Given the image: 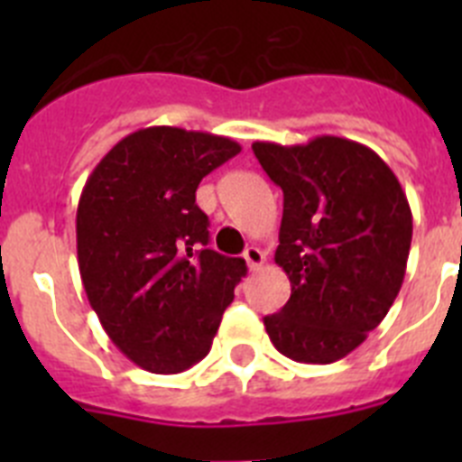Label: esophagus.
Instances as JSON below:
<instances>
[{
    "instance_id": "obj_1",
    "label": "esophagus",
    "mask_w": 462,
    "mask_h": 462,
    "mask_svg": "<svg viewBox=\"0 0 462 462\" xmlns=\"http://www.w3.org/2000/svg\"><path fill=\"white\" fill-rule=\"evenodd\" d=\"M243 256H245V261H247L250 271H256V268H261V266H263V261H266L263 252H261L259 247H254V245H252V247H247Z\"/></svg>"
}]
</instances>
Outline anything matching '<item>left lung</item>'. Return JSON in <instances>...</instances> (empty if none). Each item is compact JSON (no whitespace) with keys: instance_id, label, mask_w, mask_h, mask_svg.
Masks as SVG:
<instances>
[{"instance_id":"left-lung-1","label":"left lung","mask_w":462,"mask_h":462,"mask_svg":"<svg viewBox=\"0 0 462 462\" xmlns=\"http://www.w3.org/2000/svg\"><path fill=\"white\" fill-rule=\"evenodd\" d=\"M284 194L275 263L291 298L263 317L291 361H340L382 324L411 245V210L389 164L363 143L317 136L303 145L252 143Z\"/></svg>"}]
</instances>
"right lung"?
Segmentation results:
<instances>
[{"label": "right lung", "mask_w": 462, "mask_h": 462, "mask_svg": "<svg viewBox=\"0 0 462 462\" xmlns=\"http://www.w3.org/2000/svg\"><path fill=\"white\" fill-rule=\"evenodd\" d=\"M240 152L226 136L148 126L94 166L76 212L85 293L113 345L138 368L175 374L208 356L247 273L208 247L196 187Z\"/></svg>", "instance_id": "right-lung-1"}]
</instances>
